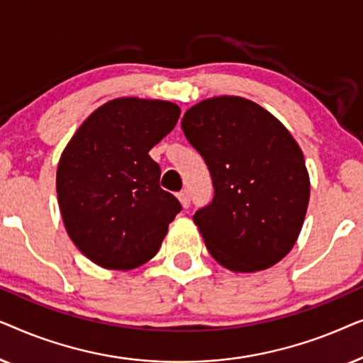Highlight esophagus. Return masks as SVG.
Here are the masks:
<instances>
[{"label": "esophagus", "instance_id": "esophagus-1", "mask_svg": "<svg viewBox=\"0 0 363 363\" xmlns=\"http://www.w3.org/2000/svg\"><path fill=\"white\" fill-rule=\"evenodd\" d=\"M178 200H180V203H182V206L183 208H188L190 206V195H188V191L186 190H182V191H178Z\"/></svg>", "mask_w": 363, "mask_h": 363}]
</instances>
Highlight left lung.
Here are the masks:
<instances>
[{"mask_svg": "<svg viewBox=\"0 0 363 363\" xmlns=\"http://www.w3.org/2000/svg\"><path fill=\"white\" fill-rule=\"evenodd\" d=\"M182 128L215 188L193 215L210 255L235 272L279 262L299 236L311 193L291 133L261 106L230 96L188 108Z\"/></svg>", "mask_w": 363, "mask_h": 363, "instance_id": "left-lung-1", "label": "left lung"}]
</instances>
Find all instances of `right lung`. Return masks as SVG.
<instances>
[{"label":"right lung","mask_w":363,"mask_h":363,"mask_svg":"<svg viewBox=\"0 0 363 363\" xmlns=\"http://www.w3.org/2000/svg\"><path fill=\"white\" fill-rule=\"evenodd\" d=\"M178 117L172 102L116 99L94 111L64 148L56 177L62 221L96 264L133 269L160 250L182 205L160 188V167L148 152Z\"/></svg>","instance_id":"1"}]
</instances>
